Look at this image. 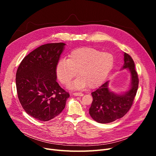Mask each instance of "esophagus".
I'll return each instance as SVG.
<instances>
[{"instance_id": "obj_1", "label": "esophagus", "mask_w": 156, "mask_h": 156, "mask_svg": "<svg viewBox=\"0 0 156 156\" xmlns=\"http://www.w3.org/2000/svg\"><path fill=\"white\" fill-rule=\"evenodd\" d=\"M75 96H83L84 94L82 92H75L73 94Z\"/></svg>"}]
</instances>
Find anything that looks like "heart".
Masks as SVG:
<instances>
[{"label": "heart", "instance_id": "obj_1", "mask_svg": "<svg viewBox=\"0 0 156 156\" xmlns=\"http://www.w3.org/2000/svg\"><path fill=\"white\" fill-rule=\"evenodd\" d=\"M114 64L112 55L92 48H79L73 51L68 58L59 60L56 72L61 83L68 85L77 75L79 77L71 84L72 89H81L88 85L94 88L105 81Z\"/></svg>", "mask_w": 156, "mask_h": 156}]
</instances>
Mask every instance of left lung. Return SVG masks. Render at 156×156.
<instances>
[{"label":"left lung","mask_w":156,"mask_h":156,"mask_svg":"<svg viewBox=\"0 0 156 156\" xmlns=\"http://www.w3.org/2000/svg\"><path fill=\"white\" fill-rule=\"evenodd\" d=\"M124 60L122 69L127 68L131 74L129 90L121 94L112 92L108 89V81H107L92 92L93 100L89 108V114L99 123H110L123 117L133 103L139 86L138 75L131 56L124 53Z\"/></svg>","instance_id":"8db88e82"}]
</instances>
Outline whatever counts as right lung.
Wrapping results in <instances>:
<instances>
[{
	"label": "right lung",
	"mask_w": 156,
	"mask_h": 156,
	"mask_svg": "<svg viewBox=\"0 0 156 156\" xmlns=\"http://www.w3.org/2000/svg\"><path fill=\"white\" fill-rule=\"evenodd\" d=\"M64 43L42 45L21 61L16 73V88L23 109L40 121H49L63 111L69 97L56 82V67Z\"/></svg>",
	"instance_id": "1"
}]
</instances>
